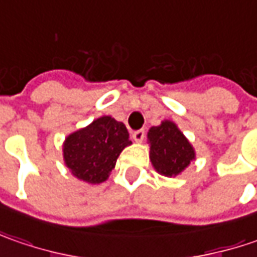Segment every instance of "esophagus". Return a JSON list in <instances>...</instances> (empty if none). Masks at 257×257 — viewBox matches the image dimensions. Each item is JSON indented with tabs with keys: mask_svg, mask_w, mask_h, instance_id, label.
<instances>
[{
	"mask_svg": "<svg viewBox=\"0 0 257 257\" xmlns=\"http://www.w3.org/2000/svg\"><path fill=\"white\" fill-rule=\"evenodd\" d=\"M144 137H146V132H144L143 128L142 130H136L133 133L134 142H137V143H142L144 140Z\"/></svg>",
	"mask_w": 257,
	"mask_h": 257,
	"instance_id": "esophagus-1",
	"label": "esophagus"
}]
</instances>
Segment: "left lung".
I'll list each match as a JSON object with an SVG mask.
<instances>
[{"instance_id":"left-lung-1","label":"left lung","mask_w":257,"mask_h":257,"mask_svg":"<svg viewBox=\"0 0 257 257\" xmlns=\"http://www.w3.org/2000/svg\"><path fill=\"white\" fill-rule=\"evenodd\" d=\"M150 143V160L157 173L172 177L177 176L194 160L196 153L180 128L170 120L154 125L147 133Z\"/></svg>"}]
</instances>
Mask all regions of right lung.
<instances>
[{"label":"right lung","mask_w":257,"mask_h":257,"mask_svg":"<svg viewBox=\"0 0 257 257\" xmlns=\"http://www.w3.org/2000/svg\"><path fill=\"white\" fill-rule=\"evenodd\" d=\"M130 144L125 125L103 115L67 136L63 146L64 163L77 179L100 184L108 179L120 153Z\"/></svg>","instance_id":"right-lung-1"}]
</instances>
